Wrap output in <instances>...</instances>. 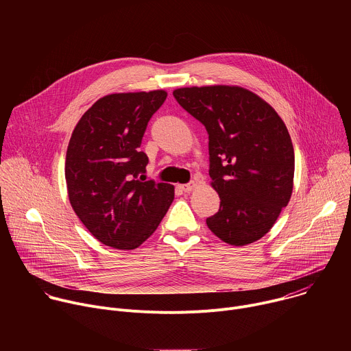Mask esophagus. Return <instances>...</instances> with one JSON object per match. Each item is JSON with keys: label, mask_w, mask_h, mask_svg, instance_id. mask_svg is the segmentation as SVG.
Here are the masks:
<instances>
[{"label": "esophagus", "mask_w": 351, "mask_h": 351, "mask_svg": "<svg viewBox=\"0 0 351 351\" xmlns=\"http://www.w3.org/2000/svg\"><path fill=\"white\" fill-rule=\"evenodd\" d=\"M195 186H197L195 182H190V183H187V184H179V189H180L182 191H184V193H190Z\"/></svg>", "instance_id": "1"}]
</instances>
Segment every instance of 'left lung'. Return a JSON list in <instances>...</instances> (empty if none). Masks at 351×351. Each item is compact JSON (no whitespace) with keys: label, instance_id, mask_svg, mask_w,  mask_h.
Instances as JSON below:
<instances>
[{"label":"left lung","instance_id":"left-lung-1","mask_svg":"<svg viewBox=\"0 0 351 351\" xmlns=\"http://www.w3.org/2000/svg\"><path fill=\"white\" fill-rule=\"evenodd\" d=\"M173 97L208 132L211 186L221 207L207 226L230 245L260 240L293 191L294 149L285 122L240 86L182 87Z\"/></svg>","mask_w":351,"mask_h":351}]
</instances>
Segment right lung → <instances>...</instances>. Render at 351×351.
<instances>
[{"instance_id": "add662e5", "label": "right lung", "mask_w": 351, "mask_h": 351, "mask_svg": "<svg viewBox=\"0 0 351 351\" xmlns=\"http://www.w3.org/2000/svg\"><path fill=\"white\" fill-rule=\"evenodd\" d=\"M165 90L104 95L75 126L65 161L69 202L88 232L106 245L133 250L158 228L175 187L145 180L140 152L147 123Z\"/></svg>"}]
</instances>
